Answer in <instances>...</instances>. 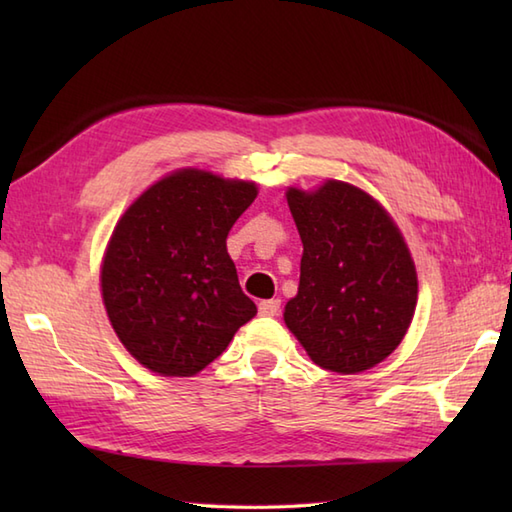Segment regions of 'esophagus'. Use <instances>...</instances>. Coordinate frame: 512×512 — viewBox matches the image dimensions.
<instances>
[{"label": "esophagus", "mask_w": 512, "mask_h": 512, "mask_svg": "<svg viewBox=\"0 0 512 512\" xmlns=\"http://www.w3.org/2000/svg\"><path fill=\"white\" fill-rule=\"evenodd\" d=\"M279 310H281V301L279 299L259 301V314H262V317H277Z\"/></svg>", "instance_id": "1"}]
</instances>
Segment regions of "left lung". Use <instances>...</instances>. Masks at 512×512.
<instances>
[{
  "mask_svg": "<svg viewBox=\"0 0 512 512\" xmlns=\"http://www.w3.org/2000/svg\"><path fill=\"white\" fill-rule=\"evenodd\" d=\"M286 195L303 257L284 321L319 367L365 372L396 350L416 310L418 277L405 239L372 195L347 182Z\"/></svg>",
  "mask_w": 512,
  "mask_h": 512,
  "instance_id": "left-lung-1",
  "label": "left lung"
}]
</instances>
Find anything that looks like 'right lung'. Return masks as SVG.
I'll use <instances>...</instances> for the list:
<instances>
[{
  "label": "right lung",
  "mask_w": 512,
  "mask_h": 512,
  "mask_svg": "<svg viewBox=\"0 0 512 512\" xmlns=\"http://www.w3.org/2000/svg\"><path fill=\"white\" fill-rule=\"evenodd\" d=\"M257 187L182 169L129 206L107 246L101 288L118 339L162 376H193L257 314L226 237Z\"/></svg>",
  "instance_id": "1"
}]
</instances>
